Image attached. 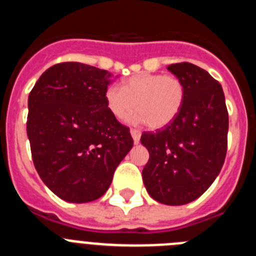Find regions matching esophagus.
I'll return each instance as SVG.
<instances>
[{
  "label": "esophagus",
  "instance_id": "esophagus-1",
  "mask_svg": "<svg viewBox=\"0 0 256 256\" xmlns=\"http://www.w3.org/2000/svg\"><path fill=\"white\" fill-rule=\"evenodd\" d=\"M130 134H132V138L134 141V144H138L140 138H141V132L138 130H130Z\"/></svg>",
  "mask_w": 256,
  "mask_h": 256
}]
</instances>
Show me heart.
<instances>
[{
	"label": "heart",
	"mask_w": 256,
	"mask_h": 256,
	"mask_svg": "<svg viewBox=\"0 0 256 256\" xmlns=\"http://www.w3.org/2000/svg\"><path fill=\"white\" fill-rule=\"evenodd\" d=\"M186 100V86L173 74L140 73L130 76L122 87L110 86L105 91L106 108L112 116L124 119L134 110V123L162 128L178 116Z\"/></svg>",
	"instance_id": "b5f03b06"
}]
</instances>
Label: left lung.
<instances>
[{"instance_id": "8db88e82", "label": "left lung", "mask_w": 256, "mask_h": 256, "mask_svg": "<svg viewBox=\"0 0 256 256\" xmlns=\"http://www.w3.org/2000/svg\"><path fill=\"white\" fill-rule=\"evenodd\" d=\"M186 86L178 116L141 142L150 158L142 170L154 200L184 205L200 198L220 172L227 154L228 112L222 86L206 70L190 62L168 66Z\"/></svg>"}]
</instances>
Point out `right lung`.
<instances>
[{
    "mask_svg": "<svg viewBox=\"0 0 256 256\" xmlns=\"http://www.w3.org/2000/svg\"><path fill=\"white\" fill-rule=\"evenodd\" d=\"M112 74L80 62L47 69L28 98L26 133L40 180L69 202H90L108 191L133 146L130 128L105 104Z\"/></svg>",
    "mask_w": 256,
    "mask_h": 256,
    "instance_id": "add662e5",
    "label": "right lung"
}]
</instances>
